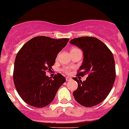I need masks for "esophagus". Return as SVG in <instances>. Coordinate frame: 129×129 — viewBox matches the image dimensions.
I'll return each mask as SVG.
<instances>
[{"label":"esophagus","instance_id":"1","mask_svg":"<svg viewBox=\"0 0 129 129\" xmlns=\"http://www.w3.org/2000/svg\"><path fill=\"white\" fill-rule=\"evenodd\" d=\"M70 80H72V78L70 77H66V81H70Z\"/></svg>","mask_w":129,"mask_h":129}]
</instances>
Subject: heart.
Listing matches in <instances>:
<instances>
[{
	"instance_id": "heart-1",
	"label": "heart",
	"mask_w": 129,
	"mask_h": 129,
	"mask_svg": "<svg viewBox=\"0 0 129 129\" xmlns=\"http://www.w3.org/2000/svg\"><path fill=\"white\" fill-rule=\"evenodd\" d=\"M75 49H77V48H72V49H71V50H75ZM70 70H71V68H69V67H65V68H62V72L64 73H66V74H70Z\"/></svg>"
}]
</instances>
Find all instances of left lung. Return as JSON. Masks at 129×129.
<instances>
[{
  "label": "left lung",
  "mask_w": 129,
  "mask_h": 129,
  "mask_svg": "<svg viewBox=\"0 0 129 129\" xmlns=\"http://www.w3.org/2000/svg\"><path fill=\"white\" fill-rule=\"evenodd\" d=\"M70 43L83 52V61L77 76H88L82 82L80 79L73 78L78 84L77 89L73 93L74 98L84 107L98 105L110 93L115 81V62L113 54L102 41L94 37L72 39Z\"/></svg>",
  "instance_id": "8db88e82"
}]
</instances>
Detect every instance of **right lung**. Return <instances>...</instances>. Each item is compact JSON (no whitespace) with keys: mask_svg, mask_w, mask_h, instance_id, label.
Returning <instances> with one entry per match:
<instances>
[{"mask_svg":"<svg viewBox=\"0 0 129 129\" xmlns=\"http://www.w3.org/2000/svg\"><path fill=\"white\" fill-rule=\"evenodd\" d=\"M68 40L37 36L28 41L18 52L13 81L18 93L25 103L43 107L53 101L66 79L57 74L52 79L46 75V71L52 69L57 55Z\"/></svg>","mask_w":129,"mask_h":129,"instance_id":"right-lung-1","label":"right lung"}]
</instances>
